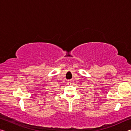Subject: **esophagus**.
Instances as JSON below:
<instances>
[{
    "instance_id": "esophagus-1",
    "label": "esophagus",
    "mask_w": 131,
    "mask_h": 131,
    "mask_svg": "<svg viewBox=\"0 0 131 131\" xmlns=\"http://www.w3.org/2000/svg\"><path fill=\"white\" fill-rule=\"evenodd\" d=\"M67 83H68V85H70V84H72V83H71V81H68Z\"/></svg>"
}]
</instances>
